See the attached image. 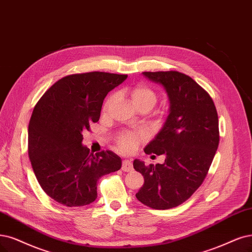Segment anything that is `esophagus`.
Masks as SVG:
<instances>
[{
    "mask_svg": "<svg viewBox=\"0 0 252 252\" xmlns=\"http://www.w3.org/2000/svg\"><path fill=\"white\" fill-rule=\"evenodd\" d=\"M121 169L126 172H129L133 170V163L129 161V160H125L123 162V167H121Z\"/></svg>",
    "mask_w": 252,
    "mask_h": 252,
    "instance_id": "34e87169",
    "label": "esophagus"
}]
</instances>
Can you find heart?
Listing matches in <instances>:
<instances>
[{
	"mask_svg": "<svg viewBox=\"0 0 252 252\" xmlns=\"http://www.w3.org/2000/svg\"><path fill=\"white\" fill-rule=\"evenodd\" d=\"M128 95L131 98L133 105L139 110L150 111L152 110L158 101V93L150 86L143 85V84H138L136 86L128 89ZM115 98L114 94H111L107 97L104 102L102 111L107 113L109 109L113 104ZM145 134L142 131H132V129H125L115 134L114 140L116 146L121 152L126 154L134 153L137 147L141 142L145 140Z\"/></svg>",
	"mask_w": 252,
	"mask_h": 252,
	"instance_id": "heart-1",
	"label": "heart"
}]
</instances>
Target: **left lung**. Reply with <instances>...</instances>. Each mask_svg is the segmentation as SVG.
<instances>
[{
	"mask_svg": "<svg viewBox=\"0 0 252 252\" xmlns=\"http://www.w3.org/2000/svg\"><path fill=\"white\" fill-rule=\"evenodd\" d=\"M161 84L170 101L169 115L160 133L144 152L165 156L163 164L150 166L135 160L144 184L137 199L155 210L180 206L196 191L209 172L219 144V120L209 93L185 73L144 71Z\"/></svg>",
	"mask_w": 252,
	"mask_h": 252,
	"instance_id": "left-lung-1",
	"label": "left lung"
}]
</instances>
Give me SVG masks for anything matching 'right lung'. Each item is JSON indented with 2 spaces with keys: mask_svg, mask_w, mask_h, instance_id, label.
<instances>
[{
  "mask_svg": "<svg viewBox=\"0 0 252 252\" xmlns=\"http://www.w3.org/2000/svg\"><path fill=\"white\" fill-rule=\"evenodd\" d=\"M126 78L104 71L69 74L37 101L28 128V154L40 187L55 201L69 208L87 206L97 197L100 176L120 169L116 154L94 155L82 140L98 121L108 92Z\"/></svg>",
  "mask_w": 252,
  "mask_h": 252,
  "instance_id": "1",
  "label": "right lung"
}]
</instances>
